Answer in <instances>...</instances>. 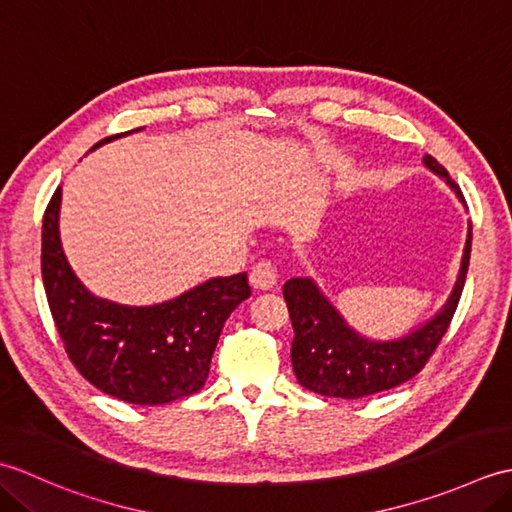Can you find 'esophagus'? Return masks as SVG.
<instances>
[{
	"label": "esophagus",
	"mask_w": 512,
	"mask_h": 512,
	"mask_svg": "<svg viewBox=\"0 0 512 512\" xmlns=\"http://www.w3.org/2000/svg\"><path fill=\"white\" fill-rule=\"evenodd\" d=\"M248 281L255 290H270L277 284V270L268 259H262V262H257L253 270H250Z\"/></svg>",
	"instance_id": "1"
}]
</instances>
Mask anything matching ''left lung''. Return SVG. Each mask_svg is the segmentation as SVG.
<instances>
[{
  "label": "left lung",
  "mask_w": 512,
  "mask_h": 512,
  "mask_svg": "<svg viewBox=\"0 0 512 512\" xmlns=\"http://www.w3.org/2000/svg\"><path fill=\"white\" fill-rule=\"evenodd\" d=\"M424 165L447 180L464 200L460 187L436 158L427 156ZM469 259L471 231L466 239L458 284L447 306L420 330L391 343H372L352 332L310 279H288L284 284V299L295 330L290 361L299 383L314 394L350 400L398 387L420 374L438 350L458 310L466 273H469Z\"/></svg>",
  "instance_id": "obj_1"
}]
</instances>
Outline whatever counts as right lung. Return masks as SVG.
I'll use <instances>...</instances> for the list:
<instances>
[{
  "label": "right lung",
  "instance_id": "right-lung-1",
  "mask_svg": "<svg viewBox=\"0 0 512 512\" xmlns=\"http://www.w3.org/2000/svg\"><path fill=\"white\" fill-rule=\"evenodd\" d=\"M127 134L132 132L107 136L92 149ZM59 204L61 187L43 213L41 277L76 372L105 394L134 405H165L200 391L226 319L250 297L246 273L209 279L178 299L147 308L96 299L65 262Z\"/></svg>",
  "mask_w": 512,
  "mask_h": 512
}]
</instances>
